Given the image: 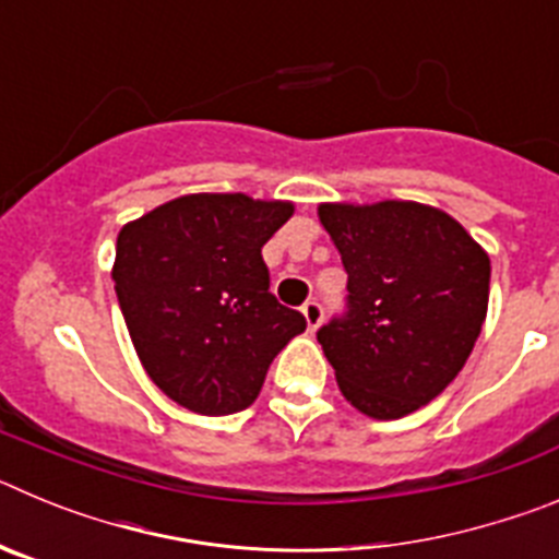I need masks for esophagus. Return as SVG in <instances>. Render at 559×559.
Instances as JSON below:
<instances>
[{"label":"esophagus","mask_w":559,"mask_h":559,"mask_svg":"<svg viewBox=\"0 0 559 559\" xmlns=\"http://www.w3.org/2000/svg\"><path fill=\"white\" fill-rule=\"evenodd\" d=\"M302 313H305V322H308V330H310V333H316V330H319V324H322V319H324L322 302L308 299V302L302 305Z\"/></svg>","instance_id":"1"}]
</instances>
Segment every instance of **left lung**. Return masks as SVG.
<instances>
[{
	"mask_svg": "<svg viewBox=\"0 0 559 559\" xmlns=\"http://www.w3.org/2000/svg\"><path fill=\"white\" fill-rule=\"evenodd\" d=\"M347 271V310L316 338L341 394L374 419L431 403L462 372L490 299V257L459 221L417 201L322 204Z\"/></svg>",
	"mask_w": 559,
	"mask_h": 559,
	"instance_id": "8db88e82",
	"label": "left lung"
}]
</instances>
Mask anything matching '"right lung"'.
I'll list each match as a JSON object with an SVG mask.
<instances>
[{
	"instance_id": "1",
	"label": "right lung",
	"mask_w": 559,
	"mask_h": 559,
	"mask_svg": "<svg viewBox=\"0 0 559 559\" xmlns=\"http://www.w3.org/2000/svg\"><path fill=\"white\" fill-rule=\"evenodd\" d=\"M290 201L195 192L117 235L114 290L147 378L206 417L249 408L276 353L308 328L276 302L263 246Z\"/></svg>"
}]
</instances>
